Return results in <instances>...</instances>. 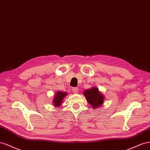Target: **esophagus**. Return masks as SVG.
<instances>
[{"label": "esophagus", "instance_id": "1", "mask_svg": "<svg viewBox=\"0 0 150 150\" xmlns=\"http://www.w3.org/2000/svg\"><path fill=\"white\" fill-rule=\"evenodd\" d=\"M72 91L74 93H79V88L76 87H74L72 88Z\"/></svg>", "mask_w": 150, "mask_h": 150}]
</instances>
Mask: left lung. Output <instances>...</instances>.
Here are the masks:
<instances>
[{
  "label": "left lung",
  "mask_w": 150,
  "mask_h": 150,
  "mask_svg": "<svg viewBox=\"0 0 150 150\" xmlns=\"http://www.w3.org/2000/svg\"><path fill=\"white\" fill-rule=\"evenodd\" d=\"M83 93L85 99L91 105L93 109H97L103 104L105 97L99 91V88L97 87H93L89 89L85 90Z\"/></svg>",
  "instance_id": "1"
}]
</instances>
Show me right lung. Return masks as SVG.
Wrapping results in <instances>:
<instances>
[{"mask_svg":"<svg viewBox=\"0 0 150 150\" xmlns=\"http://www.w3.org/2000/svg\"><path fill=\"white\" fill-rule=\"evenodd\" d=\"M67 95V92L62 91H58L55 93L52 101V103L53 104V105L55 108L59 107L62 105L64 98H65Z\"/></svg>","mask_w":150,"mask_h":150,"instance_id":"obj_1","label":"right lung"}]
</instances>
